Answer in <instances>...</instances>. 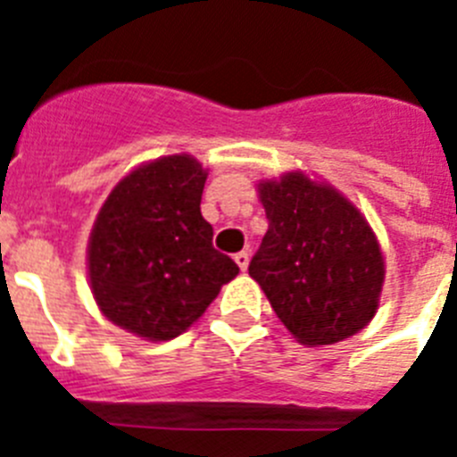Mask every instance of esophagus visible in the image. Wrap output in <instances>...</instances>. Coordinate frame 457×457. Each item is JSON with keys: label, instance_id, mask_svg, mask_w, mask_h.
<instances>
[{"label": "esophagus", "instance_id": "1", "mask_svg": "<svg viewBox=\"0 0 457 457\" xmlns=\"http://www.w3.org/2000/svg\"><path fill=\"white\" fill-rule=\"evenodd\" d=\"M236 263H237V268H240L242 272H245V270H247V265H249V252L236 253Z\"/></svg>", "mask_w": 457, "mask_h": 457}]
</instances>
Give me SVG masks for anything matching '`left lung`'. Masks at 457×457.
Returning a JSON list of instances; mask_svg holds the SVG:
<instances>
[{
    "label": "left lung",
    "instance_id": "8db88e82",
    "mask_svg": "<svg viewBox=\"0 0 457 457\" xmlns=\"http://www.w3.org/2000/svg\"><path fill=\"white\" fill-rule=\"evenodd\" d=\"M268 215L249 277L302 345H332L361 332L379 306L385 258L366 217L332 185L290 171L261 180Z\"/></svg>",
    "mask_w": 457,
    "mask_h": 457
}]
</instances>
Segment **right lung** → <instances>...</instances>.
<instances>
[{"instance_id": "1", "label": "right lung", "mask_w": 457, "mask_h": 457, "mask_svg": "<svg viewBox=\"0 0 457 457\" xmlns=\"http://www.w3.org/2000/svg\"><path fill=\"white\" fill-rule=\"evenodd\" d=\"M208 171L167 155L119 180L87 249L88 281L107 320L146 341H171L204 316L240 270L212 247L201 215Z\"/></svg>"}]
</instances>
